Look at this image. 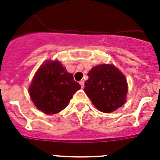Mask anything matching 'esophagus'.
<instances>
[{
  "instance_id": "esophagus-1",
  "label": "esophagus",
  "mask_w": 160,
  "mask_h": 160,
  "mask_svg": "<svg viewBox=\"0 0 160 160\" xmlns=\"http://www.w3.org/2000/svg\"><path fill=\"white\" fill-rule=\"evenodd\" d=\"M80 85H81V87H82V88H84V80H80Z\"/></svg>"
}]
</instances>
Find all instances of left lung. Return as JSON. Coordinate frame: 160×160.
Instances as JSON below:
<instances>
[{"mask_svg":"<svg viewBox=\"0 0 160 160\" xmlns=\"http://www.w3.org/2000/svg\"><path fill=\"white\" fill-rule=\"evenodd\" d=\"M88 76L84 90L97 109L109 113L125 103L127 80L113 65L96 66L89 71Z\"/></svg>","mask_w":160,"mask_h":160,"instance_id":"obj_1","label":"left lung"}]
</instances>
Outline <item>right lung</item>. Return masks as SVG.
Segmentation results:
<instances>
[{"mask_svg":"<svg viewBox=\"0 0 160 160\" xmlns=\"http://www.w3.org/2000/svg\"><path fill=\"white\" fill-rule=\"evenodd\" d=\"M80 87L73 75L56 60L47 61L38 68L28 91L38 109L46 114H55L67 107Z\"/></svg>","mask_w":160,"mask_h":160,"instance_id":"obj_1","label":"right lung"}]
</instances>
